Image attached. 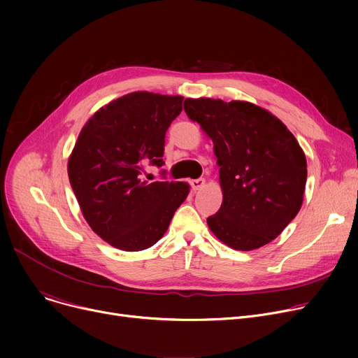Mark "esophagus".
I'll list each match as a JSON object with an SVG mask.
<instances>
[{"instance_id": "obj_1", "label": "esophagus", "mask_w": 358, "mask_h": 358, "mask_svg": "<svg viewBox=\"0 0 358 358\" xmlns=\"http://www.w3.org/2000/svg\"><path fill=\"white\" fill-rule=\"evenodd\" d=\"M190 185H192V189L194 190V192H197V190H200L201 187L204 185V178H197V180H192L190 181Z\"/></svg>"}]
</instances>
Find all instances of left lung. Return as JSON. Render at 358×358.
<instances>
[{
  "instance_id": "left-lung-1",
  "label": "left lung",
  "mask_w": 358,
  "mask_h": 358,
  "mask_svg": "<svg viewBox=\"0 0 358 358\" xmlns=\"http://www.w3.org/2000/svg\"><path fill=\"white\" fill-rule=\"evenodd\" d=\"M184 110L213 141L223 201L208 217L228 247L252 251L277 238L303 201L306 158L292 131L248 101L187 99Z\"/></svg>"
}]
</instances>
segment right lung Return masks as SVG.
Returning <instances> with one entry per match:
<instances>
[{
  "label": "right lung",
  "mask_w": 358,
  "mask_h": 358,
  "mask_svg": "<svg viewBox=\"0 0 358 358\" xmlns=\"http://www.w3.org/2000/svg\"><path fill=\"white\" fill-rule=\"evenodd\" d=\"M181 110V96L138 91L101 107L83 127L69 182L91 229L111 247H152L189 194L187 182L143 177L146 165L165 164V134Z\"/></svg>",
  "instance_id": "1"
}]
</instances>
